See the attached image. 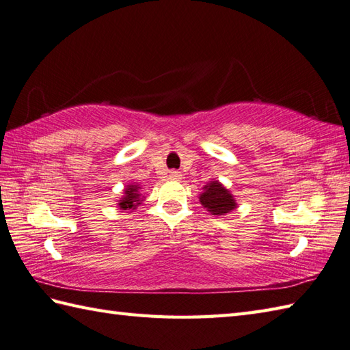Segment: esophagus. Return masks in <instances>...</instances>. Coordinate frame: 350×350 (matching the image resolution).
Wrapping results in <instances>:
<instances>
[{"label": "esophagus", "mask_w": 350, "mask_h": 350, "mask_svg": "<svg viewBox=\"0 0 350 350\" xmlns=\"http://www.w3.org/2000/svg\"><path fill=\"white\" fill-rule=\"evenodd\" d=\"M170 179H173V180H179V179H180L179 171H170Z\"/></svg>", "instance_id": "obj_1"}]
</instances>
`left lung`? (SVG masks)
<instances>
[{
  "label": "left lung",
  "mask_w": 350,
  "mask_h": 350,
  "mask_svg": "<svg viewBox=\"0 0 350 350\" xmlns=\"http://www.w3.org/2000/svg\"><path fill=\"white\" fill-rule=\"evenodd\" d=\"M198 198L200 204H202L207 212L217 215V217L233 212L237 207L233 194L219 180H212L204 185L203 192L200 194Z\"/></svg>",
  "instance_id": "8db88e82"
}]
</instances>
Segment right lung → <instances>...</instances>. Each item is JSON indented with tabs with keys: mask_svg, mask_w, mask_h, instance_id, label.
Wrapping results in <instances>:
<instances>
[{
	"mask_svg": "<svg viewBox=\"0 0 350 350\" xmlns=\"http://www.w3.org/2000/svg\"><path fill=\"white\" fill-rule=\"evenodd\" d=\"M144 202V196L141 194V187L137 183L126 185L123 189V197L118 200L117 207L122 211H135Z\"/></svg>",
	"mask_w": 350,
	"mask_h": 350,
	"instance_id": "obj_1",
	"label": "right lung"
}]
</instances>
